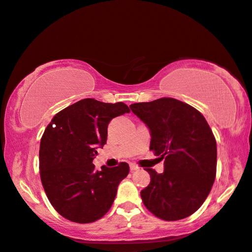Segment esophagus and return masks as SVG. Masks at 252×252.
<instances>
[{
	"instance_id": "esophagus-1",
	"label": "esophagus",
	"mask_w": 252,
	"mask_h": 252,
	"mask_svg": "<svg viewBox=\"0 0 252 252\" xmlns=\"http://www.w3.org/2000/svg\"><path fill=\"white\" fill-rule=\"evenodd\" d=\"M130 170L131 171H136V170H139V166H138L137 164H134V163H131Z\"/></svg>"
}]
</instances>
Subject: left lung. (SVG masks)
<instances>
[{
    "label": "left lung",
    "mask_w": 252,
    "mask_h": 252,
    "mask_svg": "<svg viewBox=\"0 0 252 252\" xmlns=\"http://www.w3.org/2000/svg\"><path fill=\"white\" fill-rule=\"evenodd\" d=\"M151 131V146L164 160V171L146 169L151 183L140 192L148 210L173 221L194 214L208 197L216 178L217 145L207 120L173 98L130 105Z\"/></svg>",
    "instance_id": "obj_1"
}]
</instances>
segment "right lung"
<instances>
[{"instance_id": "obj_1", "label": "right lung", "mask_w": 252, "mask_h": 252, "mask_svg": "<svg viewBox=\"0 0 252 252\" xmlns=\"http://www.w3.org/2000/svg\"><path fill=\"white\" fill-rule=\"evenodd\" d=\"M129 112L125 102L87 98L57 113L44 130L40 144L41 182L52 207L63 218L88 224L111 209L129 165L121 162L98 171L92 161L97 148L106 144L111 120Z\"/></svg>"}]
</instances>
